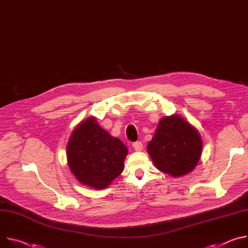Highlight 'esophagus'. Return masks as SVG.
<instances>
[{"instance_id":"obj_1","label":"esophagus","mask_w":248,"mask_h":248,"mask_svg":"<svg viewBox=\"0 0 248 248\" xmlns=\"http://www.w3.org/2000/svg\"><path fill=\"white\" fill-rule=\"evenodd\" d=\"M133 148L136 152H141L143 151V144L141 142H136L133 144Z\"/></svg>"}]
</instances>
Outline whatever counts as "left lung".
<instances>
[{
  "instance_id": "1",
  "label": "left lung",
  "mask_w": 248,
  "mask_h": 248,
  "mask_svg": "<svg viewBox=\"0 0 248 248\" xmlns=\"http://www.w3.org/2000/svg\"><path fill=\"white\" fill-rule=\"evenodd\" d=\"M203 149L199 131L178 114L162 117L147 151L155 168L172 177L194 170Z\"/></svg>"
}]
</instances>
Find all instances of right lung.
Returning a JSON list of instances; mask_svg holds the SVG:
<instances>
[{
	"mask_svg": "<svg viewBox=\"0 0 248 248\" xmlns=\"http://www.w3.org/2000/svg\"><path fill=\"white\" fill-rule=\"evenodd\" d=\"M88 117L77 125L67 144L68 166L76 179L93 189H104L124 170L128 155L122 141Z\"/></svg>",
	"mask_w": 248,
	"mask_h": 248,
	"instance_id": "1",
	"label": "right lung"
}]
</instances>
